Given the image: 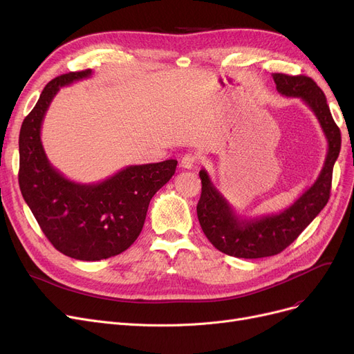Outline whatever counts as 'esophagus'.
Instances as JSON below:
<instances>
[{
  "label": "esophagus",
  "instance_id": "obj_1",
  "mask_svg": "<svg viewBox=\"0 0 354 354\" xmlns=\"http://www.w3.org/2000/svg\"><path fill=\"white\" fill-rule=\"evenodd\" d=\"M196 156L194 155H185L180 160V166L182 169H194V167L196 166Z\"/></svg>",
  "mask_w": 354,
  "mask_h": 354
}]
</instances>
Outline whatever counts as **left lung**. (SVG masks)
Segmentation results:
<instances>
[{"instance_id":"left-lung-1","label":"left lung","mask_w":354,"mask_h":354,"mask_svg":"<svg viewBox=\"0 0 354 354\" xmlns=\"http://www.w3.org/2000/svg\"><path fill=\"white\" fill-rule=\"evenodd\" d=\"M272 79L280 95L301 99L311 109L327 139V155L317 179L292 205L278 214L255 218L236 215L228 201L214 187L208 172L205 169L199 172L202 192L196 212L201 228L216 250L236 258H264L280 254L297 239L328 202L333 166L340 153V129L334 123L324 93L315 82L306 76H287L281 73H274Z\"/></svg>"}]
</instances>
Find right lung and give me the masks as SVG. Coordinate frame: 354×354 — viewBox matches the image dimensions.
I'll return each mask as SVG.
<instances>
[{
  "label": "right lung",
  "mask_w": 354,
  "mask_h": 354,
  "mask_svg": "<svg viewBox=\"0 0 354 354\" xmlns=\"http://www.w3.org/2000/svg\"><path fill=\"white\" fill-rule=\"evenodd\" d=\"M71 71L51 80L20 130L18 183L24 201L55 250L82 261L126 251L139 236L152 196L175 175L178 160L132 165L97 183L67 179L47 159L41 143L46 111L63 86L91 76Z\"/></svg>",
  "instance_id": "add662e5"
}]
</instances>
